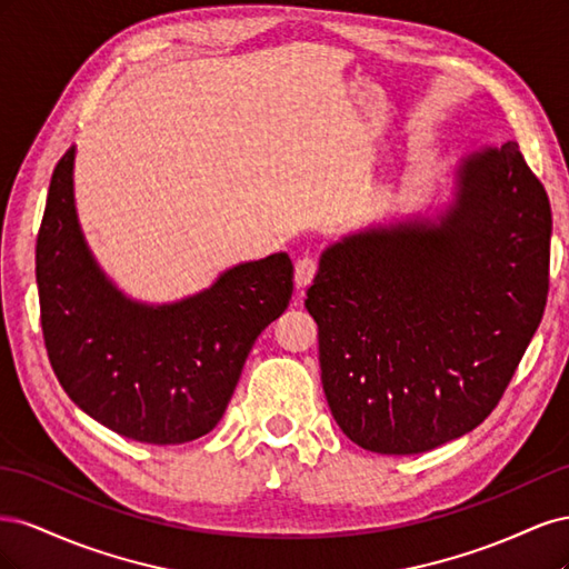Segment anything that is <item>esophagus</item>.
<instances>
[{"label": "esophagus", "instance_id": "34e87169", "mask_svg": "<svg viewBox=\"0 0 569 569\" xmlns=\"http://www.w3.org/2000/svg\"><path fill=\"white\" fill-rule=\"evenodd\" d=\"M316 270H318V263L313 261V258H308V256L299 258L297 266H295V282H297V287L303 289V287L311 284L313 278H316Z\"/></svg>", "mask_w": 569, "mask_h": 569}]
</instances>
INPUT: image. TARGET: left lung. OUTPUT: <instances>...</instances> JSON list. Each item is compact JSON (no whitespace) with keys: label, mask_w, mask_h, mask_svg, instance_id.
<instances>
[{"label":"left lung","mask_w":569,"mask_h":569,"mask_svg":"<svg viewBox=\"0 0 569 569\" xmlns=\"http://www.w3.org/2000/svg\"><path fill=\"white\" fill-rule=\"evenodd\" d=\"M550 232L546 189L506 142L460 159L432 218L327 247L306 308L341 432L410 456L485 422L543 318Z\"/></svg>","instance_id":"8db88e82"}]
</instances>
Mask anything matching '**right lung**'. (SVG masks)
Here are the masks:
<instances>
[{
	"label": "right lung",
	"mask_w": 569,
	"mask_h": 569,
	"mask_svg": "<svg viewBox=\"0 0 569 569\" xmlns=\"http://www.w3.org/2000/svg\"><path fill=\"white\" fill-rule=\"evenodd\" d=\"M73 161L76 147L51 176L36 251L49 363L71 401L120 437L166 446L209 435L253 341L289 306L295 266L280 251L180 301H134L84 242Z\"/></svg>",
	"instance_id": "add662e5"
}]
</instances>
